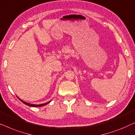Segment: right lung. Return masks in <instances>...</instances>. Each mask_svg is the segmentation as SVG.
Masks as SVG:
<instances>
[{"label": "right lung", "mask_w": 135, "mask_h": 135, "mask_svg": "<svg viewBox=\"0 0 135 135\" xmlns=\"http://www.w3.org/2000/svg\"><path fill=\"white\" fill-rule=\"evenodd\" d=\"M18 98L20 100V101L22 102L24 104H25V105H27V106H31V107H40V106H43L46 105H47V104H48L49 103H50V102H51V101H49L48 102H47V103H43V104H40V105H35V104H30V103H27V102H24V101H23V100H22L21 99H20V98Z\"/></svg>", "instance_id": "add662e5"}]
</instances>
